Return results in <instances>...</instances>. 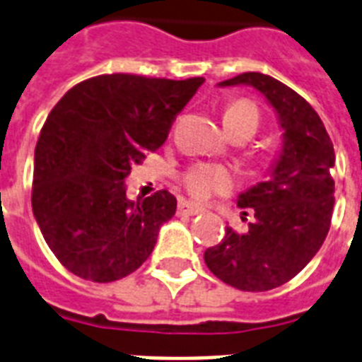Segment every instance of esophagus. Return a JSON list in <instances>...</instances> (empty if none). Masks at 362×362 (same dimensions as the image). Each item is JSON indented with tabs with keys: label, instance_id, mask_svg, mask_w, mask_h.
Masks as SVG:
<instances>
[{
	"label": "esophagus",
	"instance_id": "obj_1",
	"mask_svg": "<svg viewBox=\"0 0 362 362\" xmlns=\"http://www.w3.org/2000/svg\"><path fill=\"white\" fill-rule=\"evenodd\" d=\"M204 211V208L197 206V204H193V202H180L178 204V216H197V214H202Z\"/></svg>",
	"mask_w": 362,
	"mask_h": 362
}]
</instances>
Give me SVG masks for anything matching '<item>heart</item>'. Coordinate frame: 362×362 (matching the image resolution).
<instances>
[{"label": "heart", "instance_id": "obj_1", "mask_svg": "<svg viewBox=\"0 0 362 362\" xmlns=\"http://www.w3.org/2000/svg\"><path fill=\"white\" fill-rule=\"evenodd\" d=\"M223 119L228 134L247 132L251 137L260 124V111L251 100H236L225 110ZM234 175L227 167L216 163H195L182 176V184L187 193L199 201H206L214 195H225L234 187Z\"/></svg>", "mask_w": 362, "mask_h": 362}]
</instances>
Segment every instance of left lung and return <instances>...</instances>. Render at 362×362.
<instances>
[{"label": "left lung", "mask_w": 362, "mask_h": 362, "mask_svg": "<svg viewBox=\"0 0 362 362\" xmlns=\"http://www.w3.org/2000/svg\"><path fill=\"white\" fill-rule=\"evenodd\" d=\"M252 85L275 107L284 130L283 154L272 178L240 195L249 230L227 227L204 262L217 279L243 292H266L288 283L322 247L333 217L334 151L313 105L288 85L260 72H243L219 85Z\"/></svg>", "instance_id": "obj_1"}]
</instances>
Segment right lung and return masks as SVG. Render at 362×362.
<instances>
[{
    "label": "right lung",
    "mask_w": 362,
    "mask_h": 362,
    "mask_svg": "<svg viewBox=\"0 0 362 362\" xmlns=\"http://www.w3.org/2000/svg\"><path fill=\"white\" fill-rule=\"evenodd\" d=\"M202 78L102 74L49 111L35 148L31 204L44 240L70 273L113 283L134 273L176 211L167 189L132 202L124 178L160 148Z\"/></svg>",
    "instance_id": "add662e5"
}]
</instances>
